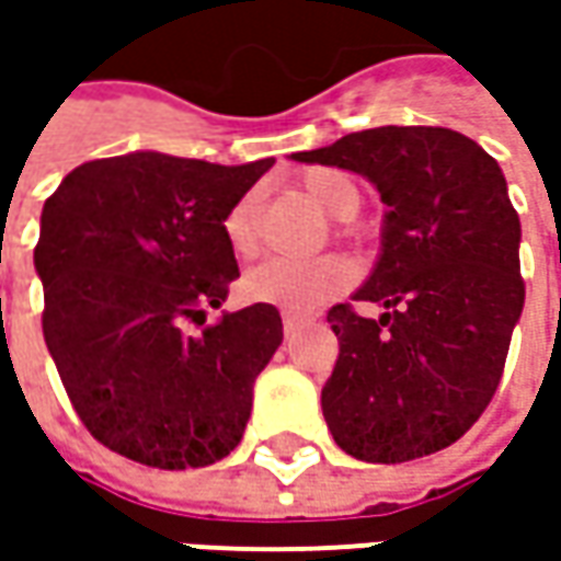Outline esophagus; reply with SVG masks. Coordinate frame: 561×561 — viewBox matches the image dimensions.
Masks as SVG:
<instances>
[{
	"label": "esophagus",
	"mask_w": 561,
	"mask_h": 561,
	"mask_svg": "<svg viewBox=\"0 0 561 561\" xmlns=\"http://www.w3.org/2000/svg\"><path fill=\"white\" fill-rule=\"evenodd\" d=\"M280 318H284V334L287 336L296 334V331H299V324L306 321V314H296V312H284Z\"/></svg>",
	"instance_id": "esophagus-1"
}]
</instances>
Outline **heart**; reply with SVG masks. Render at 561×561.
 <instances>
[{
  "label": "heart",
  "instance_id": "1",
  "mask_svg": "<svg viewBox=\"0 0 561 561\" xmlns=\"http://www.w3.org/2000/svg\"><path fill=\"white\" fill-rule=\"evenodd\" d=\"M299 190L321 211L336 221H353L362 208V186L353 174L340 168H312L299 178ZM227 247L233 255L249 259L259 252V196L243 193L227 208L225 221ZM356 284V265L343 255H321L312 262L268 259L243 274V296L249 302L277 306L284 312H309L336 299Z\"/></svg>",
  "mask_w": 561,
  "mask_h": 561
}]
</instances>
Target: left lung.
Here are the masks:
<instances>
[{
	"instance_id": "8db88e82",
	"label": "left lung",
	"mask_w": 561,
	"mask_h": 561,
	"mask_svg": "<svg viewBox=\"0 0 561 561\" xmlns=\"http://www.w3.org/2000/svg\"><path fill=\"white\" fill-rule=\"evenodd\" d=\"M296 162L368 178L387 205L380 255L353 293L380 318L340 302V340L321 390L336 446L362 462L440 453L481 419L522 318V225L493 156L449 127H375Z\"/></svg>"
}]
</instances>
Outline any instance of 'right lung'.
Wrapping results in <instances>:
<instances>
[{"label":"right lung","instance_id":"1","mask_svg":"<svg viewBox=\"0 0 561 561\" xmlns=\"http://www.w3.org/2000/svg\"><path fill=\"white\" fill-rule=\"evenodd\" d=\"M271 164L127 152L75 168L43 205V336L102 446L184 471L243 440L252 383L284 340L280 312L255 302L199 334L186 324L221 309L240 277L221 221Z\"/></svg>","mask_w":561,"mask_h":561}]
</instances>
